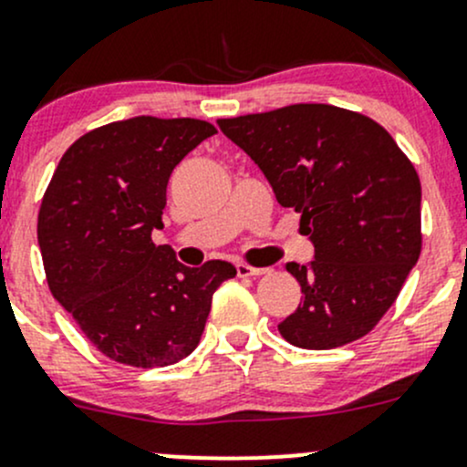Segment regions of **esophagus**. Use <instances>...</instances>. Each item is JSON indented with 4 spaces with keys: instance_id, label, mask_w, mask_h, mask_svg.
<instances>
[{
    "instance_id": "obj_1",
    "label": "esophagus",
    "mask_w": 467,
    "mask_h": 467,
    "mask_svg": "<svg viewBox=\"0 0 467 467\" xmlns=\"http://www.w3.org/2000/svg\"><path fill=\"white\" fill-rule=\"evenodd\" d=\"M264 273H266V268L248 266V264H244V262L237 264V275L239 277H257V275H264Z\"/></svg>"
}]
</instances>
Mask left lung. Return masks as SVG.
Returning a JSON list of instances; mask_svg holds the SVG:
<instances>
[{"mask_svg": "<svg viewBox=\"0 0 467 467\" xmlns=\"http://www.w3.org/2000/svg\"><path fill=\"white\" fill-rule=\"evenodd\" d=\"M251 155L277 203L300 214L314 262H289L303 300L277 325L305 350L366 337L420 257V178L389 130L361 112L294 103L219 119Z\"/></svg>", "mask_w": 467, "mask_h": 467, "instance_id": "left-lung-1", "label": "left lung"}]
</instances>
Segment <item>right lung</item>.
<instances>
[{
    "label": "right lung",
    "mask_w": 467,
    "mask_h": 467,
    "mask_svg": "<svg viewBox=\"0 0 467 467\" xmlns=\"http://www.w3.org/2000/svg\"><path fill=\"white\" fill-rule=\"evenodd\" d=\"M216 129L201 119L133 117L65 150L37 212L51 296L94 348L133 368L178 364L199 346L230 262L182 266L155 246L173 167Z\"/></svg>",
    "instance_id": "1"
}]
</instances>
